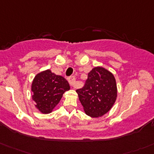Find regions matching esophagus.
Masks as SVG:
<instances>
[{
  "label": "esophagus",
  "instance_id": "esophagus-1",
  "mask_svg": "<svg viewBox=\"0 0 154 154\" xmlns=\"http://www.w3.org/2000/svg\"><path fill=\"white\" fill-rule=\"evenodd\" d=\"M68 82H69V84H70V85L71 86V87H74V88H75V87H76L75 77H70L68 78Z\"/></svg>",
  "mask_w": 154,
  "mask_h": 154
}]
</instances>
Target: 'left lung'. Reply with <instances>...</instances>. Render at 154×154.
I'll return each instance as SVG.
<instances>
[{
	"instance_id": "obj_1",
	"label": "left lung",
	"mask_w": 154,
	"mask_h": 154,
	"mask_svg": "<svg viewBox=\"0 0 154 154\" xmlns=\"http://www.w3.org/2000/svg\"><path fill=\"white\" fill-rule=\"evenodd\" d=\"M87 116L98 118L112 109L117 98L116 78L110 71L96 67L88 74L85 85L76 90Z\"/></svg>"
}]
</instances>
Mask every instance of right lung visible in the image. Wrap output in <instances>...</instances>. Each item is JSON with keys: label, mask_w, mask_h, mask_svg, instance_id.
Instances as JSON below:
<instances>
[{"label": "right lung", "mask_w": 154, "mask_h": 154, "mask_svg": "<svg viewBox=\"0 0 154 154\" xmlns=\"http://www.w3.org/2000/svg\"><path fill=\"white\" fill-rule=\"evenodd\" d=\"M69 90L70 86L67 80L50 70L36 74L31 86L35 106L43 114L51 112L59 103L64 92Z\"/></svg>", "instance_id": "obj_1"}]
</instances>
